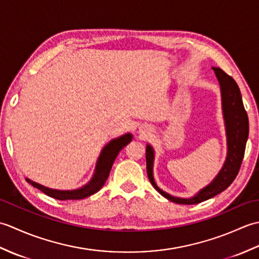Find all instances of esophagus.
<instances>
[{
  "label": "esophagus",
  "mask_w": 259,
  "mask_h": 259,
  "mask_svg": "<svg viewBox=\"0 0 259 259\" xmlns=\"http://www.w3.org/2000/svg\"><path fill=\"white\" fill-rule=\"evenodd\" d=\"M149 131H150V129L148 128L147 125H141L140 128H139V133L140 134H147V133H149Z\"/></svg>",
  "instance_id": "1"
}]
</instances>
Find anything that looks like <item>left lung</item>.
<instances>
[{"label": "left lung", "instance_id": "1", "mask_svg": "<svg viewBox=\"0 0 259 259\" xmlns=\"http://www.w3.org/2000/svg\"><path fill=\"white\" fill-rule=\"evenodd\" d=\"M214 74L217 76L222 93V109L223 117L225 121V129H226L227 138V156L225 159L222 169L219 170L216 177L212 179L210 184L197 192L190 198H180L169 195L157 186L153 178V161H155V150L151 145L146 146V162L147 174L151 185L155 189L167 198L168 200L181 203V205H195L209 198H212L222 191L227 189L237 176L241 161H243L246 142L249 134L248 115L244 108L243 99H241L240 90L236 81L226 74L221 68L212 67Z\"/></svg>", "mask_w": 259, "mask_h": 259}]
</instances>
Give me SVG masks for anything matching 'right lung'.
I'll use <instances>...</instances> for the list:
<instances>
[{
    "label": "right lung",
    "mask_w": 259,
    "mask_h": 259,
    "mask_svg": "<svg viewBox=\"0 0 259 259\" xmlns=\"http://www.w3.org/2000/svg\"><path fill=\"white\" fill-rule=\"evenodd\" d=\"M133 134L128 133L118 137V138L110 140L108 144L102 148L100 155L98 157L95 172L92 175V178L88 181L84 186L80 187V188L72 190H59L49 188V187L37 184L35 181H33L29 178H25V180L38 190L45 192L46 195L52 198H56V199L59 200L84 199V198L96 194L97 191L102 188V186L109 177L110 170L112 168V164L115 160V158H117L118 153L121 149H123L131 140H133Z\"/></svg>",
    "instance_id": "obj_1"
}]
</instances>
